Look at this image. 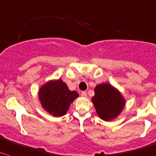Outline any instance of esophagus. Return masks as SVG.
I'll return each mask as SVG.
<instances>
[{
	"label": "esophagus",
	"mask_w": 156,
	"mask_h": 156,
	"mask_svg": "<svg viewBox=\"0 0 156 156\" xmlns=\"http://www.w3.org/2000/svg\"><path fill=\"white\" fill-rule=\"evenodd\" d=\"M81 96L84 97V98H85V97H87V92H86V91H82L81 93Z\"/></svg>",
	"instance_id": "obj_1"
}]
</instances>
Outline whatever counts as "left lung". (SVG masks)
I'll list each match as a JSON object with an SVG mask.
<instances>
[{"label": "left lung", "mask_w": 156, "mask_h": 156, "mask_svg": "<svg viewBox=\"0 0 156 156\" xmlns=\"http://www.w3.org/2000/svg\"><path fill=\"white\" fill-rule=\"evenodd\" d=\"M95 95L92 98L98 116L109 121L120 114L125 101L117 90L108 84H98L94 88Z\"/></svg>", "instance_id": "8db88e82"}]
</instances>
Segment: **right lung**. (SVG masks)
Masks as SVG:
<instances>
[{
	"instance_id": "right-lung-1",
	"label": "right lung",
	"mask_w": 156,
	"mask_h": 156,
	"mask_svg": "<svg viewBox=\"0 0 156 156\" xmlns=\"http://www.w3.org/2000/svg\"><path fill=\"white\" fill-rule=\"evenodd\" d=\"M43 108L55 116H62L69 110V105L78 96L76 91H71L62 80L49 81L39 92Z\"/></svg>"
}]
</instances>
